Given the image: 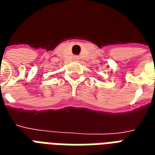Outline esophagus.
Masks as SVG:
<instances>
[{
  "label": "esophagus",
  "instance_id": "esophagus-1",
  "mask_svg": "<svg viewBox=\"0 0 155 155\" xmlns=\"http://www.w3.org/2000/svg\"><path fill=\"white\" fill-rule=\"evenodd\" d=\"M75 59H77V58H75Z\"/></svg>",
  "mask_w": 155,
  "mask_h": 155
}]
</instances>
